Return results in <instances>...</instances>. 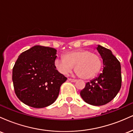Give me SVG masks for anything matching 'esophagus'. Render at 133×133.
<instances>
[{
	"label": "esophagus",
	"mask_w": 133,
	"mask_h": 133,
	"mask_svg": "<svg viewBox=\"0 0 133 133\" xmlns=\"http://www.w3.org/2000/svg\"><path fill=\"white\" fill-rule=\"evenodd\" d=\"M68 80L69 81H71V82H76V79H71V78H68Z\"/></svg>",
	"instance_id": "1"
}]
</instances>
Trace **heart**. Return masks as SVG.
Instances as JSON below:
<instances>
[{
	"mask_svg": "<svg viewBox=\"0 0 133 133\" xmlns=\"http://www.w3.org/2000/svg\"><path fill=\"white\" fill-rule=\"evenodd\" d=\"M54 64L62 74H68L75 65L74 70L79 77L88 79L99 72L102 61L99 56L92 51L81 49L68 53L64 57L56 58Z\"/></svg>",
	"mask_w": 133,
	"mask_h": 133,
	"instance_id": "b5f03b06",
	"label": "heart"
}]
</instances>
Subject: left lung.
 I'll return each mask as SVG.
<instances>
[{
  "mask_svg": "<svg viewBox=\"0 0 133 133\" xmlns=\"http://www.w3.org/2000/svg\"><path fill=\"white\" fill-rule=\"evenodd\" d=\"M103 60L102 73L87 82L80 95L86 103L93 106H102L112 100L121 87L120 62L108 49L98 45L97 47Z\"/></svg>",
  "mask_w": 133,
  "mask_h": 133,
  "instance_id": "obj_1",
  "label": "left lung"
}]
</instances>
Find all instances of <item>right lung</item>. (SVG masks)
<instances>
[{"label": "right lung", "mask_w": 133, "mask_h": 133, "mask_svg": "<svg viewBox=\"0 0 133 133\" xmlns=\"http://www.w3.org/2000/svg\"><path fill=\"white\" fill-rule=\"evenodd\" d=\"M57 51L35 45L23 52L12 69L15 93L23 103L45 108L57 99L61 86L67 80L54 64Z\"/></svg>", "instance_id": "right-lung-1"}]
</instances>
